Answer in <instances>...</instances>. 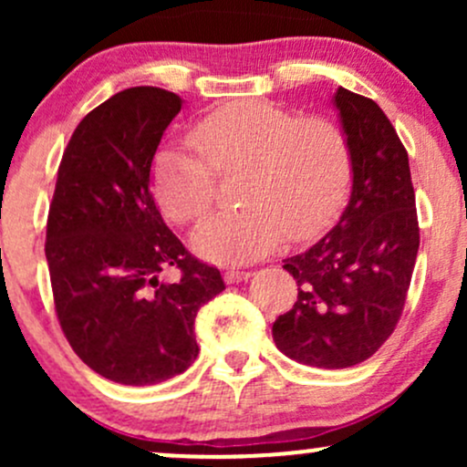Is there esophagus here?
<instances>
[{"mask_svg": "<svg viewBox=\"0 0 467 467\" xmlns=\"http://www.w3.org/2000/svg\"><path fill=\"white\" fill-rule=\"evenodd\" d=\"M252 276L250 270H241V267H230V270L223 272V281L226 283H241V281H248Z\"/></svg>", "mask_w": 467, "mask_h": 467, "instance_id": "34e87169", "label": "esophagus"}]
</instances>
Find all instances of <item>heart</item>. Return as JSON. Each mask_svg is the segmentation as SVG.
Here are the masks:
<instances>
[{"instance_id":"obj_1","label":"heart","mask_w":467,"mask_h":467,"mask_svg":"<svg viewBox=\"0 0 467 467\" xmlns=\"http://www.w3.org/2000/svg\"><path fill=\"white\" fill-rule=\"evenodd\" d=\"M189 142L195 151L166 144L153 160V195L171 222H200L215 203V175L244 171V208L208 217L192 234L197 254L215 264L256 259L285 234L316 237L334 222L351 184V144L342 127L267 100L219 107L192 127Z\"/></svg>"}]
</instances>
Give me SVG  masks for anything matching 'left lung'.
<instances>
[{
    "mask_svg": "<svg viewBox=\"0 0 467 467\" xmlns=\"http://www.w3.org/2000/svg\"><path fill=\"white\" fill-rule=\"evenodd\" d=\"M334 103L351 144L353 189L340 222L283 267L298 298L272 325L292 360L347 368L371 358L404 312L420 250L409 153L375 100L337 88Z\"/></svg>",
    "mask_w": 467,
    "mask_h": 467,
    "instance_id": "left-lung-1",
    "label": "left lung"
}]
</instances>
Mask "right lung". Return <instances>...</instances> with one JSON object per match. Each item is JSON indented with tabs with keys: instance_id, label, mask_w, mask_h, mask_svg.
<instances>
[{
	"instance_id": "1",
	"label": "right lung",
	"mask_w": 467,
	"mask_h": 467,
	"mask_svg": "<svg viewBox=\"0 0 467 467\" xmlns=\"http://www.w3.org/2000/svg\"><path fill=\"white\" fill-rule=\"evenodd\" d=\"M182 109L160 88L122 89L89 111L58 164L46 228L55 312L74 353L111 382L149 387L200 353L195 316L223 278L195 259L155 208L149 175ZM181 270L175 284L157 276Z\"/></svg>"
}]
</instances>
